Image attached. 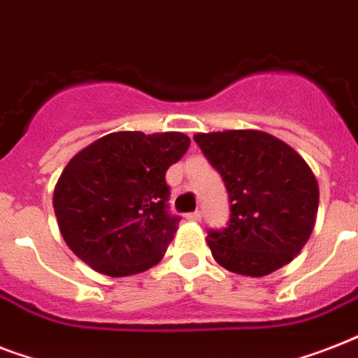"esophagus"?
Here are the masks:
<instances>
[{
    "label": "esophagus",
    "mask_w": 358,
    "mask_h": 358,
    "mask_svg": "<svg viewBox=\"0 0 358 358\" xmlns=\"http://www.w3.org/2000/svg\"><path fill=\"white\" fill-rule=\"evenodd\" d=\"M202 213L201 212H193V213H187V219L189 221H201Z\"/></svg>",
    "instance_id": "1"
}]
</instances>
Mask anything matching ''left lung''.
<instances>
[{
  "mask_svg": "<svg viewBox=\"0 0 358 358\" xmlns=\"http://www.w3.org/2000/svg\"><path fill=\"white\" fill-rule=\"evenodd\" d=\"M193 139L229 191L230 221L223 230H210L206 239L215 262L245 277H266L289 264L316 224L320 187L308 163L258 129Z\"/></svg>",
  "mask_w": 358,
  "mask_h": 358,
  "instance_id": "left-lung-1",
  "label": "left lung"
}]
</instances>
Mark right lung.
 I'll use <instances>...</instances> for the list:
<instances>
[{
	"instance_id": "add662e5",
	"label": "right lung",
	"mask_w": 358,
	"mask_h": 358,
	"mask_svg": "<svg viewBox=\"0 0 358 358\" xmlns=\"http://www.w3.org/2000/svg\"><path fill=\"white\" fill-rule=\"evenodd\" d=\"M189 143L180 131H115L78 152L53 191L59 230L70 250L109 277L156 266L180 223L167 210L165 173Z\"/></svg>"
}]
</instances>
